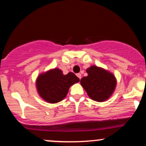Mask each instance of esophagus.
<instances>
[{
	"label": "esophagus",
	"instance_id": "34e87169",
	"mask_svg": "<svg viewBox=\"0 0 146 146\" xmlns=\"http://www.w3.org/2000/svg\"><path fill=\"white\" fill-rule=\"evenodd\" d=\"M76 75H77V76H78V78H80V79H81V78H82V75L80 74V73H77Z\"/></svg>",
	"mask_w": 146,
	"mask_h": 146
}]
</instances>
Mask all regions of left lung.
<instances>
[{"label": "left lung", "instance_id": "1", "mask_svg": "<svg viewBox=\"0 0 146 146\" xmlns=\"http://www.w3.org/2000/svg\"><path fill=\"white\" fill-rule=\"evenodd\" d=\"M86 73L88 75L81 79L80 84L89 98L98 102L108 100L113 95L117 85L115 75L97 66L88 68Z\"/></svg>", "mask_w": 146, "mask_h": 146}]
</instances>
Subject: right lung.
<instances>
[{
  "label": "right lung",
  "instance_id": "add662e5",
  "mask_svg": "<svg viewBox=\"0 0 146 146\" xmlns=\"http://www.w3.org/2000/svg\"><path fill=\"white\" fill-rule=\"evenodd\" d=\"M79 82L80 79L72 72L64 75L61 70L55 68L38 75L36 84L41 98L55 104L66 98L70 86Z\"/></svg>",
  "mask_w": 146,
  "mask_h": 146
}]
</instances>
